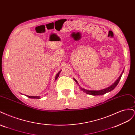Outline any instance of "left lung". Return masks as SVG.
<instances>
[{
	"label": "left lung",
	"instance_id": "1",
	"mask_svg": "<svg viewBox=\"0 0 135 135\" xmlns=\"http://www.w3.org/2000/svg\"><path fill=\"white\" fill-rule=\"evenodd\" d=\"M123 72H124V69H123V70L122 71L120 76L118 77V78L115 81V82L113 83L112 85H110L109 87H108L107 88H105L103 89H101V90H88V89H84L82 87H81L80 86L77 80L75 78H73V79H74V80H75V81L76 83V84L79 85V88L80 89L81 91H82L84 93H87V94H89V95H93V96L99 95L100 96V95H103L105 93H107L108 92H109L110 91H113V89L117 87V85H118V83H119V81L120 80V78H121V77L122 76V74H123Z\"/></svg>",
	"mask_w": 135,
	"mask_h": 135
}]
</instances>
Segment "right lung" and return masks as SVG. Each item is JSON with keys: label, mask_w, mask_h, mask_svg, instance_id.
Listing matches in <instances>:
<instances>
[{"label": "right lung", "mask_w": 135, "mask_h": 135, "mask_svg": "<svg viewBox=\"0 0 135 135\" xmlns=\"http://www.w3.org/2000/svg\"><path fill=\"white\" fill-rule=\"evenodd\" d=\"M61 71V70H60V71H59V73H57V74H56V76H55V80H56V79L58 78V77H59V74H60V73ZM26 96L28 97V98H30V99H40V97L39 96H31L26 95Z\"/></svg>", "instance_id": "obj_1"}]
</instances>
